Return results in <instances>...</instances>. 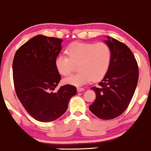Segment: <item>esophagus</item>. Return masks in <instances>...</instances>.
Wrapping results in <instances>:
<instances>
[{"label":"esophagus","instance_id":"1","mask_svg":"<svg viewBox=\"0 0 151 151\" xmlns=\"http://www.w3.org/2000/svg\"><path fill=\"white\" fill-rule=\"evenodd\" d=\"M85 89L84 88H77V91L78 92H82V91H84Z\"/></svg>","mask_w":151,"mask_h":151}]
</instances>
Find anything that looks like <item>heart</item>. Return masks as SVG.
<instances>
[{"mask_svg": "<svg viewBox=\"0 0 151 151\" xmlns=\"http://www.w3.org/2000/svg\"><path fill=\"white\" fill-rule=\"evenodd\" d=\"M68 56L59 54L55 59V67L60 75H69L78 64V73L64 80L66 84L81 86L93 81H100L105 76L110 67L112 51L104 42L84 43L76 42L68 46L66 49Z\"/></svg>", "mask_w": 151, "mask_h": 151, "instance_id": "b5f03b06", "label": "heart"}]
</instances>
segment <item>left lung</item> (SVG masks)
Returning <instances> with one entry per match:
<instances>
[{
    "instance_id": "obj_1",
    "label": "left lung",
    "mask_w": 151,
    "mask_h": 151,
    "mask_svg": "<svg viewBox=\"0 0 151 151\" xmlns=\"http://www.w3.org/2000/svg\"><path fill=\"white\" fill-rule=\"evenodd\" d=\"M104 43L112 51V59L99 86L91 88L96 93V99L89 109L98 118L107 120L117 117L127 109L137 86L139 68L134 55L126 44L109 36Z\"/></svg>"
}]
</instances>
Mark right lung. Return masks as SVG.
<instances>
[{
    "label": "right lung",
    "mask_w": 151,
    "mask_h": 151,
    "mask_svg": "<svg viewBox=\"0 0 151 151\" xmlns=\"http://www.w3.org/2000/svg\"><path fill=\"white\" fill-rule=\"evenodd\" d=\"M62 42L61 39L37 35L21 46L14 56L12 73L17 96L27 111L41 122L62 116L77 93L70 85L51 92L61 81L55 59L61 51Z\"/></svg>",
    "instance_id": "obj_1"
}]
</instances>
